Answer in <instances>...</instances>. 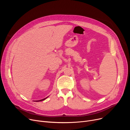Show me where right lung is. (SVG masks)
<instances>
[{
	"label": "right lung",
	"instance_id": "right-lung-1",
	"mask_svg": "<svg viewBox=\"0 0 130 130\" xmlns=\"http://www.w3.org/2000/svg\"><path fill=\"white\" fill-rule=\"evenodd\" d=\"M48 97H47V98H45V99H42V100H38V101H36V102H40V101H44V100H45L46 99H47Z\"/></svg>",
	"mask_w": 130,
	"mask_h": 130
}]
</instances>
